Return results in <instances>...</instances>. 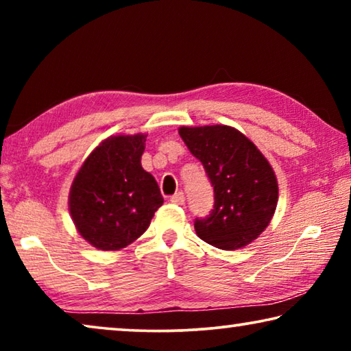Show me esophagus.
Returning <instances> with one entry per match:
<instances>
[{
	"instance_id": "esophagus-1",
	"label": "esophagus",
	"mask_w": 351,
	"mask_h": 351,
	"mask_svg": "<svg viewBox=\"0 0 351 351\" xmlns=\"http://www.w3.org/2000/svg\"><path fill=\"white\" fill-rule=\"evenodd\" d=\"M170 201L173 204H178V206H182L184 204V201H186V197H184V193L182 192H178V193H175L173 197L170 198Z\"/></svg>"
}]
</instances>
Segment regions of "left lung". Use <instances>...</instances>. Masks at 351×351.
I'll return each instance as SVG.
<instances>
[{
	"label": "left lung",
	"mask_w": 351,
	"mask_h": 351,
	"mask_svg": "<svg viewBox=\"0 0 351 351\" xmlns=\"http://www.w3.org/2000/svg\"><path fill=\"white\" fill-rule=\"evenodd\" d=\"M180 136L213 187V209L195 218L198 237L224 251L245 247L268 228L277 207L278 186L268 159L228 125L181 127Z\"/></svg>",
	"instance_id": "left-lung-1"
}]
</instances>
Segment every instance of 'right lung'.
<instances>
[{"label":"right lung","instance_id":"add662e5","mask_svg":"<svg viewBox=\"0 0 351 351\" xmlns=\"http://www.w3.org/2000/svg\"><path fill=\"white\" fill-rule=\"evenodd\" d=\"M145 134L111 136L94 150L74 178L69 210L77 230L102 251H119L150 226L164 198L142 169Z\"/></svg>","mask_w":351,"mask_h":351}]
</instances>
